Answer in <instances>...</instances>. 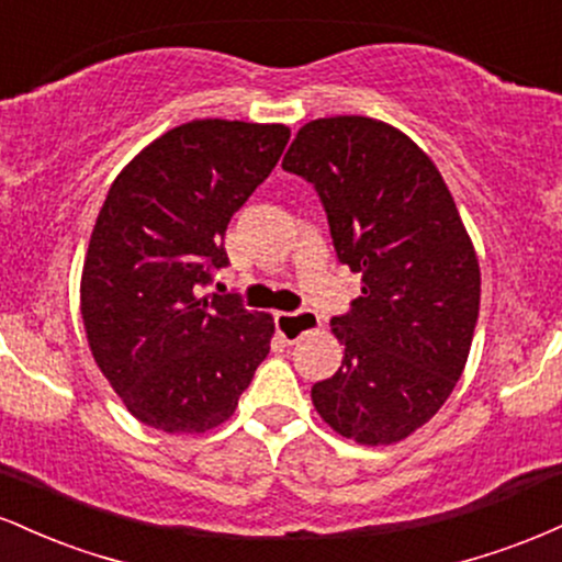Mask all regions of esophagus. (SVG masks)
<instances>
[{"label":"esophagus","mask_w":562,"mask_h":562,"mask_svg":"<svg viewBox=\"0 0 562 562\" xmlns=\"http://www.w3.org/2000/svg\"><path fill=\"white\" fill-rule=\"evenodd\" d=\"M274 325L277 333H280L288 344H295L303 335L317 330L319 317L314 312H308V308H303V312H277Z\"/></svg>","instance_id":"obj_1"}]
</instances>
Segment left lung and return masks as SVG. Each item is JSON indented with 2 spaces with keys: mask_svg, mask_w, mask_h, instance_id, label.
<instances>
[{
  "mask_svg": "<svg viewBox=\"0 0 562 562\" xmlns=\"http://www.w3.org/2000/svg\"><path fill=\"white\" fill-rule=\"evenodd\" d=\"M282 169L314 184L335 254L362 274L330 322L344 362L312 402L357 443L402 441L454 391L479 322V256L454 198L415 142L367 115L308 121Z\"/></svg>",
  "mask_w": 562,
  "mask_h": 562,
  "instance_id": "8db88e82",
  "label": "left lung"
}]
</instances>
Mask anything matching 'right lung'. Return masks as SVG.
I'll return each instance as SVG.
<instances>
[{
    "label": "right lung",
    "instance_id": "1",
    "mask_svg": "<svg viewBox=\"0 0 562 562\" xmlns=\"http://www.w3.org/2000/svg\"><path fill=\"white\" fill-rule=\"evenodd\" d=\"M288 139L282 124L190 121L111 184L83 259L81 317L97 367L150 428L205 434L229 420L267 359L274 319L200 288L229 263V218Z\"/></svg>",
    "mask_w": 562,
    "mask_h": 562
}]
</instances>
